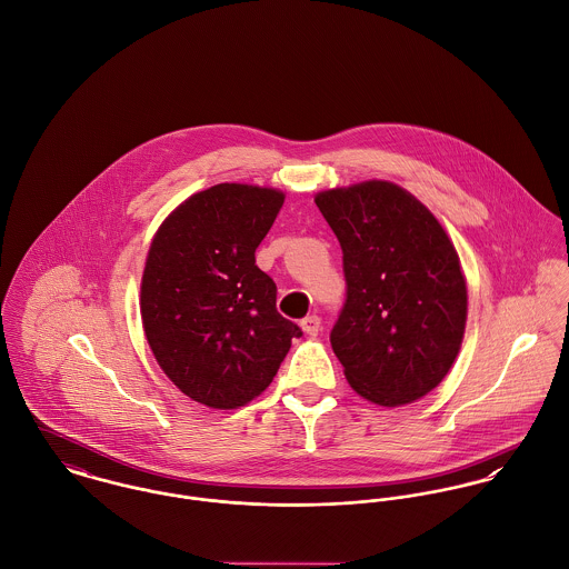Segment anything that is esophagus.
I'll list each match as a JSON object with an SVG mask.
<instances>
[{
	"instance_id": "esophagus-1",
	"label": "esophagus",
	"mask_w": 569,
	"mask_h": 569,
	"mask_svg": "<svg viewBox=\"0 0 569 569\" xmlns=\"http://www.w3.org/2000/svg\"><path fill=\"white\" fill-rule=\"evenodd\" d=\"M301 329H303L308 336H318L320 329H322V322H320V318L316 315L306 316V318L301 320Z\"/></svg>"
}]
</instances>
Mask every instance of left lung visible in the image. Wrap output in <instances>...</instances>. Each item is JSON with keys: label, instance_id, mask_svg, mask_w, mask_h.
<instances>
[{"label": "left lung", "instance_id": "left-lung-1", "mask_svg": "<svg viewBox=\"0 0 569 569\" xmlns=\"http://www.w3.org/2000/svg\"><path fill=\"white\" fill-rule=\"evenodd\" d=\"M316 207L342 247L347 303L331 347L351 388L399 408L426 397L456 362L467 281L439 218L390 181L318 191Z\"/></svg>", "mask_w": 569, "mask_h": 569}]
</instances>
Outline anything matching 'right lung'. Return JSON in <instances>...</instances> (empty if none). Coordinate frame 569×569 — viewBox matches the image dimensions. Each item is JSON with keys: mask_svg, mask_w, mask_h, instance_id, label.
<instances>
[{"mask_svg": "<svg viewBox=\"0 0 569 569\" xmlns=\"http://www.w3.org/2000/svg\"><path fill=\"white\" fill-rule=\"evenodd\" d=\"M283 200L274 188L220 183L191 193L152 236L139 292L143 333L161 371L207 408L253 401L301 336L254 266Z\"/></svg>", "mask_w": 569, "mask_h": 569, "instance_id": "add662e5", "label": "right lung"}]
</instances>
